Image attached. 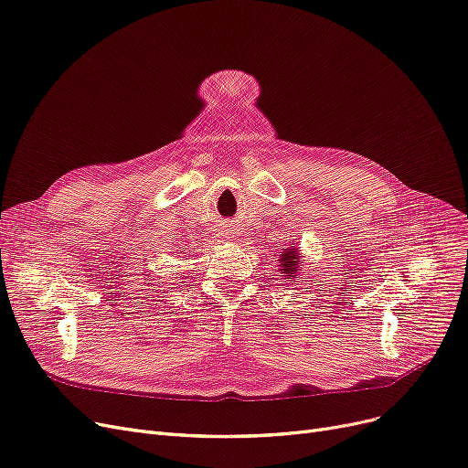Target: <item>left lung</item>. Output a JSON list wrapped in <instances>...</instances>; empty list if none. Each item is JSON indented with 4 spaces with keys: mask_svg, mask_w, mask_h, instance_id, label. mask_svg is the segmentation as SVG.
Listing matches in <instances>:
<instances>
[{
    "mask_svg": "<svg viewBox=\"0 0 468 468\" xmlns=\"http://www.w3.org/2000/svg\"><path fill=\"white\" fill-rule=\"evenodd\" d=\"M296 245V242H294ZM298 260H300V252H298V249L296 247H289V249H284L281 254H279V266H281V273H284L282 277L284 279H294L296 277V273L300 271L298 270Z\"/></svg>",
    "mask_w": 468,
    "mask_h": 468,
    "instance_id": "1",
    "label": "left lung"
}]
</instances>
